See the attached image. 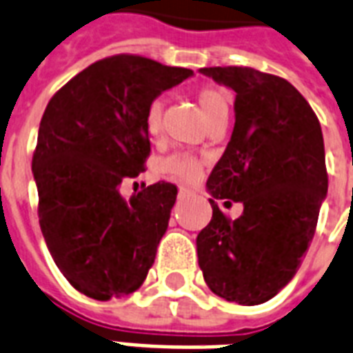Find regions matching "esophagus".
<instances>
[{
  "label": "esophagus",
  "instance_id": "1",
  "mask_svg": "<svg viewBox=\"0 0 353 353\" xmlns=\"http://www.w3.org/2000/svg\"><path fill=\"white\" fill-rule=\"evenodd\" d=\"M191 193H193V190H191V188H188V185H180V190H179L180 196H190Z\"/></svg>",
  "mask_w": 353,
  "mask_h": 353
}]
</instances>
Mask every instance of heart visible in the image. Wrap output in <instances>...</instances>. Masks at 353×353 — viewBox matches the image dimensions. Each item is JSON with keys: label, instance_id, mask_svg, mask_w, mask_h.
<instances>
[{"label": "heart", "instance_id": "heart-1", "mask_svg": "<svg viewBox=\"0 0 353 353\" xmlns=\"http://www.w3.org/2000/svg\"><path fill=\"white\" fill-rule=\"evenodd\" d=\"M196 101L201 105L204 116H206L210 125H215L217 121H226L228 119V110H230V94L221 86L215 84H206L196 92ZM162 117H163V103L162 99H154L149 103L143 116V128L147 136L151 139H158L162 134ZM201 158L188 154V152H174L169 157L158 160L157 171L165 176H174V179L193 182L201 176L202 173Z\"/></svg>", "mask_w": 353, "mask_h": 353}]
</instances>
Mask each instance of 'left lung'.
Masks as SVG:
<instances>
[{"instance_id":"1","label":"left lung","mask_w":353,"mask_h":353,"mask_svg":"<svg viewBox=\"0 0 353 353\" xmlns=\"http://www.w3.org/2000/svg\"><path fill=\"white\" fill-rule=\"evenodd\" d=\"M236 92V125L208 176L212 221L196 236L208 288L243 305L263 304L296 274L327 193L319 117L285 79L243 65L202 68ZM243 202L232 221L214 202Z\"/></svg>"}]
</instances>
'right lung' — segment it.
<instances>
[{"label": "right lung", "mask_w": 353, "mask_h": 353, "mask_svg": "<svg viewBox=\"0 0 353 353\" xmlns=\"http://www.w3.org/2000/svg\"><path fill=\"white\" fill-rule=\"evenodd\" d=\"M191 75L114 54L77 73L46 106L32 154L38 219L60 272L90 299L132 293L154 263L179 190L162 180L125 201L119 185L145 171L149 103Z\"/></svg>", "instance_id": "right-lung-1"}]
</instances>
